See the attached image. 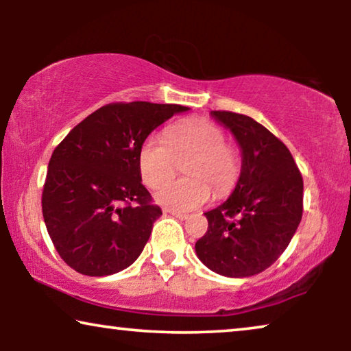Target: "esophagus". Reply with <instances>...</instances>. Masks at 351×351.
<instances>
[{
  "label": "esophagus",
  "instance_id": "34e87169",
  "mask_svg": "<svg viewBox=\"0 0 351 351\" xmlns=\"http://www.w3.org/2000/svg\"><path fill=\"white\" fill-rule=\"evenodd\" d=\"M165 214H169L172 217L179 219V220H186L189 219V215L186 214H182V213H176V210H169V209H165Z\"/></svg>",
  "mask_w": 351,
  "mask_h": 351
}]
</instances>
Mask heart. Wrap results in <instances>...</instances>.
<instances>
[{
  "mask_svg": "<svg viewBox=\"0 0 351 351\" xmlns=\"http://www.w3.org/2000/svg\"><path fill=\"white\" fill-rule=\"evenodd\" d=\"M190 159L189 162L188 160ZM188 160L186 173L191 181H176L161 186L155 199L165 208L186 213L210 199V185L223 196L232 191L239 176V160L227 147V136L206 119H185L167 128L165 138L150 136L138 152V167L145 185L156 189Z\"/></svg>",
  "mask_w": 351,
  "mask_h": 351,
  "instance_id": "heart-1",
  "label": "heart"
}]
</instances>
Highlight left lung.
<instances>
[{
	"instance_id": "8db88e82",
	"label": "left lung",
	"mask_w": 351,
	"mask_h": 351,
	"mask_svg": "<svg viewBox=\"0 0 351 351\" xmlns=\"http://www.w3.org/2000/svg\"><path fill=\"white\" fill-rule=\"evenodd\" d=\"M241 150V172L227 201L204 213L208 232L195 244L209 270L247 278L267 270L289 246L304 210V180L291 152L246 114L210 112Z\"/></svg>"
}]
</instances>
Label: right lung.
Wrapping results in <instances>:
<instances>
[{"instance_id":"1","label":"right lung","mask_w":351,"mask_h":351,"mask_svg":"<svg viewBox=\"0 0 351 351\" xmlns=\"http://www.w3.org/2000/svg\"><path fill=\"white\" fill-rule=\"evenodd\" d=\"M189 110L108 104L56 147L41 204L47 233L66 265L86 276H108L137 261L162 214L142 185L138 152L158 126Z\"/></svg>"}]
</instances>
